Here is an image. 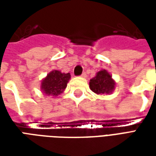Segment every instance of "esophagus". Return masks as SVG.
I'll list each match as a JSON object with an SVG mask.
<instances>
[{"mask_svg":"<svg viewBox=\"0 0 156 156\" xmlns=\"http://www.w3.org/2000/svg\"><path fill=\"white\" fill-rule=\"evenodd\" d=\"M86 76H87V74H86V73H82V75H81V77L82 78H85V77H86Z\"/></svg>","mask_w":156,"mask_h":156,"instance_id":"esophagus-1","label":"esophagus"}]
</instances>
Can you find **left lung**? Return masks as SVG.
<instances>
[{"label":"left lung","instance_id":"obj_1","mask_svg":"<svg viewBox=\"0 0 156 156\" xmlns=\"http://www.w3.org/2000/svg\"><path fill=\"white\" fill-rule=\"evenodd\" d=\"M115 82L112 76L106 70L99 71L94 78L90 79L89 87L92 91L97 94H108L115 88Z\"/></svg>","mask_w":156,"mask_h":156}]
</instances>
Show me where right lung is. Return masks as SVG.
<instances>
[{"label":"right lung","mask_w":156,"mask_h":156,"mask_svg":"<svg viewBox=\"0 0 156 156\" xmlns=\"http://www.w3.org/2000/svg\"><path fill=\"white\" fill-rule=\"evenodd\" d=\"M70 78L69 73H62L58 70H53L41 82V90L46 95L56 97L66 88Z\"/></svg>","instance_id":"1"}]
</instances>
